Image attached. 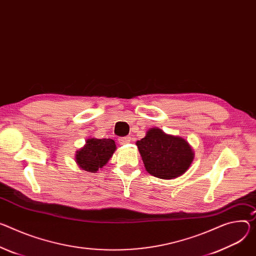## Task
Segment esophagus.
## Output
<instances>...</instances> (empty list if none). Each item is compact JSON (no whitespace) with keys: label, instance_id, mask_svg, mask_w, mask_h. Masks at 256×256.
I'll return each instance as SVG.
<instances>
[{"label":"esophagus","instance_id":"esophagus-1","mask_svg":"<svg viewBox=\"0 0 256 256\" xmlns=\"http://www.w3.org/2000/svg\"><path fill=\"white\" fill-rule=\"evenodd\" d=\"M130 136H122V138H118V142L120 145H124V144H128L130 142Z\"/></svg>","mask_w":256,"mask_h":256}]
</instances>
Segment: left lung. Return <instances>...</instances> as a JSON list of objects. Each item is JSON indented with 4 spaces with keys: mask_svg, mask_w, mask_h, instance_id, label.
Instances as JSON below:
<instances>
[{
    "mask_svg": "<svg viewBox=\"0 0 256 256\" xmlns=\"http://www.w3.org/2000/svg\"><path fill=\"white\" fill-rule=\"evenodd\" d=\"M146 170L159 178H174L187 170L194 153L182 138L166 134L160 128L148 130L136 142Z\"/></svg>",
    "mask_w": 256,
    "mask_h": 256,
    "instance_id": "obj_1",
    "label": "left lung"
}]
</instances>
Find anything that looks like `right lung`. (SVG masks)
Segmentation results:
<instances>
[{
    "label": "right lung",
    "instance_id": "right-lung-1",
    "mask_svg": "<svg viewBox=\"0 0 256 256\" xmlns=\"http://www.w3.org/2000/svg\"><path fill=\"white\" fill-rule=\"evenodd\" d=\"M115 147L112 138H88L86 146L78 151V164L84 170L96 172L107 164Z\"/></svg>",
    "mask_w": 256,
    "mask_h": 256
}]
</instances>
